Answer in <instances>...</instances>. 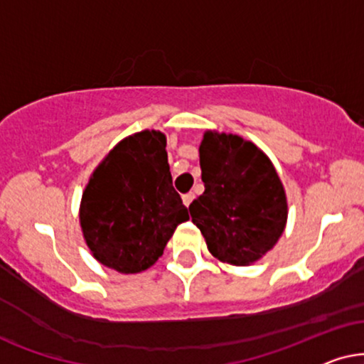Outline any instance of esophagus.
<instances>
[{
    "mask_svg": "<svg viewBox=\"0 0 364 364\" xmlns=\"http://www.w3.org/2000/svg\"><path fill=\"white\" fill-rule=\"evenodd\" d=\"M193 200H195V195H193V193H186V195H183V203H185V206H190Z\"/></svg>",
    "mask_w": 364,
    "mask_h": 364,
    "instance_id": "34e87169",
    "label": "esophagus"
}]
</instances>
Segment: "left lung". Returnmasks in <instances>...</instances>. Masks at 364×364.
<instances>
[{
	"label": "left lung",
	"mask_w": 364,
	"mask_h": 364,
	"mask_svg": "<svg viewBox=\"0 0 364 364\" xmlns=\"http://www.w3.org/2000/svg\"><path fill=\"white\" fill-rule=\"evenodd\" d=\"M200 164L205 193L190 215L208 250L225 263H255L287 226V195L274 166L251 141L211 132L201 141Z\"/></svg>",
	"instance_id": "8db88e82"
}]
</instances>
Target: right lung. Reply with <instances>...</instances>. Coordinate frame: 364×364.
<instances>
[{"mask_svg":"<svg viewBox=\"0 0 364 364\" xmlns=\"http://www.w3.org/2000/svg\"><path fill=\"white\" fill-rule=\"evenodd\" d=\"M186 220V206L173 188L166 138L148 129L111 149L91 176L80 211L95 258L126 274L156 263Z\"/></svg>","mask_w":364,"mask_h":364,"instance_id":"add662e5","label":"right lung"}]
</instances>
